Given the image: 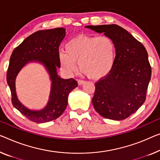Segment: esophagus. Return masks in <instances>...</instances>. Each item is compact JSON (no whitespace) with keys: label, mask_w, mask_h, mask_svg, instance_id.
<instances>
[{"label":"esophagus","mask_w":160,"mask_h":160,"mask_svg":"<svg viewBox=\"0 0 160 160\" xmlns=\"http://www.w3.org/2000/svg\"><path fill=\"white\" fill-rule=\"evenodd\" d=\"M78 85H82V84H84V83H85V81L82 80H78Z\"/></svg>","instance_id":"34e87169"}]
</instances>
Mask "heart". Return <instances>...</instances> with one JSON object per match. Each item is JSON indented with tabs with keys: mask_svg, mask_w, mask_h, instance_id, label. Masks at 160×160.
Returning a JSON list of instances; mask_svg holds the SVG:
<instances>
[{
	"mask_svg": "<svg viewBox=\"0 0 160 160\" xmlns=\"http://www.w3.org/2000/svg\"><path fill=\"white\" fill-rule=\"evenodd\" d=\"M59 62L68 75L78 70L94 80L105 78L115 63L116 47L108 37L78 35L65 44V52H59Z\"/></svg>",
	"mask_w": 160,
	"mask_h": 160,
	"instance_id": "b5f03b06",
	"label": "heart"
}]
</instances>
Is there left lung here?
<instances>
[{"mask_svg":"<svg viewBox=\"0 0 160 160\" xmlns=\"http://www.w3.org/2000/svg\"><path fill=\"white\" fill-rule=\"evenodd\" d=\"M85 27L104 33L116 47L113 69L95 85L92 99L95 110L106 118L123 120L135 113L146 99L152 75L147 50L130 33L116 24Z\"/></svg>","mask_w":160,"mask_h":160,"instance_id":"left-lung-1","label":"left lung"}]
</instances>
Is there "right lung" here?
I'll return each mask as SVG.
<instances>
[{"mask_svg": "<svg viewBox=\"0 0 160 160\" xmlns=\"http://www.w3.org/2000/svg\"><path fill=\"white\" fill-rule=\"evenodd\" d=\"M65 37V28H55L34 33L23 40L12 52L6 79L12 95L13 106L28 119L36 123H46L55 120L65 111L69 94L78 87L72 78L63 79L57 74L59 47ZM39 63L48 72L51 87L48 101L41 109H30L18 98L15 80L20 71L29 63Z\"/></svg>", "mask_w": 160, "mask_h": 160, "instance_id": "add662e5", "label": "right lung"}]
</instances>
